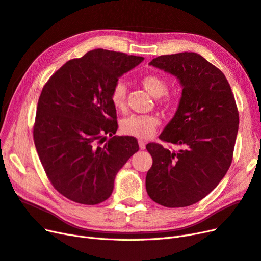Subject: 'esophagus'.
<instances>
[{
  "label": "esophagus",
  "instance_id": "34e87169",
  "mask_svg": "<svg viewBox=\"0 0 261 261\" xmlns=\"http://www.w3.org/2000/svg\"><path fill=\"white\" fill-rule=\"evenodd\" d=\"M139 146H140V148H141V149H145V146H146V143H145V141L139 140Z\"/></svg>",
  "mask_w": 261,
  "mask_h": 261
}]
</instances>
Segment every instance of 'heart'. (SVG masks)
Returning <instances> with one entry per match:
<instances>
[{
	"mask_svg": "<svg viewBox=\"0 0 261 261\" xmlns=\"http://www.w3.org/2000/svg\"><path fill=\"white\" fill-rule=\"evenodd\" d=\"M140 82L154 97H162L168 92L167 81L156 73L142 75ZM111 102L117 111H124L127 105V87L122 81L114 85L111 92ZM159 123L161 121L155 115H131L121 121V130L128 136L146 139L153 136Z\"/></svg>",
	"mask_w": 261,
	"mask_h": 261,
	"instance_id": "heart-1",
	"label": "heart"
}]
</instances>
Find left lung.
I'll list each match as a JSON object with an SVG mask.
<instances>
[{"instance_id":"obj_1","label":"left lung","mask_w":261,"mask_h":261,"mask_svg":"<svg viewBox=\"0 0 261 261\" xmlns=\"http://www.w3.org/2000/svg\"><path fill=\"white\" fill-rule=\"evenodd\" d=\"M149 65L174 75L182 86L178 109L159 136L182 148L170 152L157 143L146 145L153 158L146 191L159 205L187 207L207 196L229 170L238 107L225 75L197 53L158 56Z\"/></svg>"}]
</instances>
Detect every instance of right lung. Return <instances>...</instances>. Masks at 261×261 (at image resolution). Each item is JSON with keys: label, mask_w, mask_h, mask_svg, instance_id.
<instances>
[{"label": "right lung", "mask_w": 261, "mask_h": 261, "mask_svg": "<svg viewBox=\"0 0 261 261\" xmlns=\"http://www.w3.org/2000/svg\"><path fill=\"white\" fill-rule=\"evenodd\" d=\"M144 57L96 48L67 62L43 87L33 140L42 166L58 193L85 205L112 195L116 174L139 150L133 137L117 129L111 92ZM104 134L112 138L105 145Z\"/></svg>", "instance_id": "obj_1"}]
</instances>
